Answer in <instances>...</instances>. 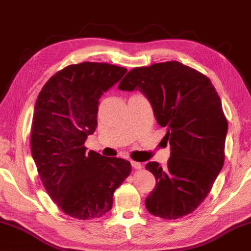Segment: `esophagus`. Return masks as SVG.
<instances>
[{
  "label": "esophagus",
  "mask_w": 251,
  "mask_h": 251,
  "mask_svg": "<svg viewBox=\"0 0 251 251\" xmlns=\"http://www.w3.org/2000/svg\"><path fill=\"white\" fill-rule=\"evenodd\" d=\"M131 166L133 169H136V170H140V169H142V165L140 164V162H137V161H131Z\"/></svg>",
  "instance_id": "1"
}]
</instances>
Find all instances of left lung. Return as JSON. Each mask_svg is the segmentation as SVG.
Returning <instances> with one entry per match:
<instances>
[{
    "mask_svg": "<svg viewBox=\"0 0 251 251\" xmlns=\"http://www.w3.org/2000/svg\"><path fill=\"white\" fill-rule=\"evenodd\" d=\"M122 91H140L167 128L170 158L162 170L150 161L156 186L145 199L154 216L177 219L192 213L211 191L224 166L228 122L223 104L206 75L171 61L136 67L121 81Z\"/></svg>",
    "mask_w": 251,
    "mask_h": 251,
    "instance_id": "obj_1",
    "label": "left lung"
}]
</instances>
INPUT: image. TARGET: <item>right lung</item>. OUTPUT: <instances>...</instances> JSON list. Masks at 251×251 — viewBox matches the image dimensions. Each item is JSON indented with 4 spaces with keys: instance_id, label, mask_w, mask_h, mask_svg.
I'll list each match as a JSON object with an SVG mask.
<instances>
[{
    "instance_id": "1",
    "label": "right lung",
    "mask_w": 251,
    "mask_h": 251,
    "mask_svg": "<svg viewBox=\"0 0 251 251\" xmlns=\"http://www.w3.org/2000/svg\"><path fill=\"white\" fill-rule=\"evenodd\" d=\"M126 73L107 63L67 66L48 80L35 103L32 157L52 201L74 218L108 213L113 192L131 172L128 160L86 153L84 147L97 127L99 98Z\"/></svg>"
}]
</instances>
